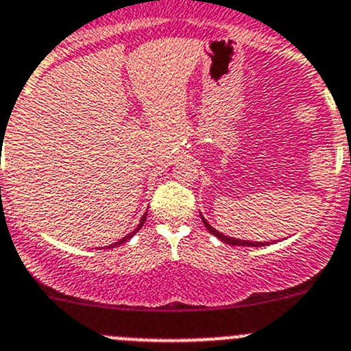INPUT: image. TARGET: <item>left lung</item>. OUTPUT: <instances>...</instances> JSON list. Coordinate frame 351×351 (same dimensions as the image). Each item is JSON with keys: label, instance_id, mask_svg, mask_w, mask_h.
I'll list each match as a JSON object with an SVG mask.
<instances>
[{"label": "left lung", "instance_id": "1", "mask_svg": "<svg viewBox=\"0 0 351 351\" xmlns=\"http://www.w3.org/2000/svg\"><path fill=\"white\" fill-rule=\"evenodd\" d=\"M201 218H202V223H204V227L208 228V232H209V234H213V235H215V237H218V239H220V241H223L225 244H230V245H250V247H260V245H268V244H271V242L245 241V239H235V237H228V235L221 234V232H218V230H216V228H213L211 225H209V221L206 220V218H204V216H202V215H201ZM274 242H277V241H274Z\"/></svg>", "mask_w": 351, "mask_h": 351}]
</instances>
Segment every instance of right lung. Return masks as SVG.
Wrapping results in <instances>:
<instances>
[{
  "label": "right lung",
  "instance_id": "right-lung-1",
  "mask_svg": "<svg viewBox=\"0 0 351 351\" xmlns=\"http://www.w3.org/2000/svg\"><path fill=\"white\" fill-rule=\"evenodd\" d=\"M145 220H147V213H145V215H143V216H142V218H140V223H138V227H136V228H135V230L131 232V234L124 235V237H123V239H119V241H117V242H114V244L107 245V247H109V250H110V247H116V245H121V244H124V242H126V241H130V239H131V237H133V235H135V234H136V232H138V230H140V228H142V227H143V223H145Z\"/></svg>",
  "mask_w": 351,
  "mask_h": 351
}]
</instances>
